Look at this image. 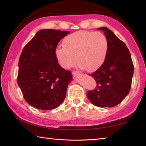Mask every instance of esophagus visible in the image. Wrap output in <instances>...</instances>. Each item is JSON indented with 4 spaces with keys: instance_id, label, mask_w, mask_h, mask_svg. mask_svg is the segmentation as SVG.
<instances>
[{
    "instance_id": "esophagus-1",
    "label": "esophagus",
    "mask_w": 146,
    "mask_h": 146,
    "mask_svg": "<svg viewBox=\"0 0 146 146\" xmlns=\"http://www.w3.org/2000/svg\"><path fill=\"white\" fill-rule=\"evenodd\" d=\"M72 75L73 76H77V75H80L81 73L79 72V71H76V70H74L72 72Z\"/></svg>"
}]
</instances>
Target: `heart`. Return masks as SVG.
<instances>
[{"instance_id": "1", "label": "heart", "mask_w": 146, "mask_h": 146, "mask_svg": "<svg viewBox=\"0 0 146 146\" xmlns=\"http://www.w3.org/2000/svg\"><path fill=\"white\" fill-rule=\"evenodd\" d=\"M108 48V40L102 33L78 31L65 37L63 46L57 47L54 53L65 69H69L78 61L79 67L91 72L103 64Z\"/></svg>"}]
</instances>
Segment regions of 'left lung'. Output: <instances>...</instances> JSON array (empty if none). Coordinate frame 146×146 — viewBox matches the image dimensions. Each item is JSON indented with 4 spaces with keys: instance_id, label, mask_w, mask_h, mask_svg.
I'll return each mask as SVG.
<instances>
[{
    "instance_id": "obj_1",
    "label": "left lung",
    "mask_w": 146,
    "mask_h": 146,
    "mask_svg": "<svg viewBox=\"0 0 146 146\" xmlns=\"http://www.w3.org/2000/svg\"><path fill=\"white\" fill-rule=\"evenodd\" d=\"M105 33L109 48L101 67L90 76L97 82L95 88L86 95L93 105L114 107L130 92L133 75V64L129 49L111 30L98 28Z\"/></svg>"
}]
</instances>
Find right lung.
I'll return each mask as SVG.
<instances>
[{"mask_svg": "<svg viewBox=\"0 0 146 146\" xmlns=\"http://www.w3.org/2000/svg\"><path fill=\"white\" fill-rule=\"evenodd\" d=\"M69 33L40 30L23 48L19 59L17 82L29 105L48 111L64 102L72 74L61 67L54 52L59 41Z\"/></svg>", "mask_w": 146, "mask_h": 146, "instance_id": "add662e5", "label": "right lung"}]
</instances>
